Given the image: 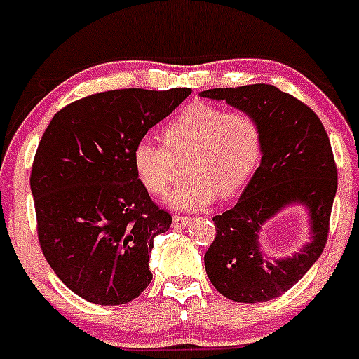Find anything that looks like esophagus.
<instances>
[{
  "label": "esophagus",
  "mask_w": 359,
  "mask_h": 359,
  "mask_svg": "<svg viewBox=\"0 0 359 359\" xmlns=\"http://www.w3.org/2000/svg\"><path fill=\"white\" fill-rule=\"evenodd\" d=\"M191 217H186V215H173V219H172V226L173 227H186V226H189L191 224Z\"/></svg>",
  "instance_id": "obj_1"
}]
</instances>
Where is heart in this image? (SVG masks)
Returning a JSON list of instances; mask_svg holds the SVG:
<instances>
[{"mask_svg":"<svg viewBox=\"0 0 359 359\" xmlns=\"http://www.w3.org/2000/svg\"><path fill=\"white\" fill-rule=\"evenodd\" d=\"M163 143L142 139L135 144L132 163L147 193L165 196L184 163L186 179L173 189L177 208L200 210L217 198L236 194L255 172L262 156V128L247 111L196 102L184 107L163 128Z\"/></svg>","mask_w":359,"mask_h":359,"instance_id":"b5f03b06","label":"heart"}]
</instances>
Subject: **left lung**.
I'll use <instances>...</instances> for the list:
<instances>
[{
  "label": "left lung",
  "instance_id": "1",
  "mask_svg": "<svg viewBox=\"0 0 359 359\" xmlns=\"http://www.w3.org/2000/svg\"><path fill=\"white\" fill-rule=\"evenodd\" d=\"M205 99L247 111L262 128V159L236 205L213 217L215 240L205 269L217 292L236 302H266L288 292L327 245L337 193V165L323 123L311 107L273 85L212 88ZM292 202L308 208L313 241L292 259L271 261L259 227Z\"/></svg>",
  "mask_w": 359,
  "mask_h": 359
}]
</instances>
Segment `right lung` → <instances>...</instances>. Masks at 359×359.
<instances>
[{
    "label": "right lung",
    "instance_id": "right-lung-1",
    "mask_svg": "<svg viewBox=\"0 0 359 359\" xmlns=\"http://www.w3.org/2000/svg\"><path fill=\"white\" fill-rule=\"evenodd\" d=\"M191 88L93 93L57 112L31 170L38 240L64 285L88 302L118 306L153 280L154 238L172 215L151 200L132 153Z\"/></svg>",
    "mask_w": 359,
    "mask_h": 359
}]
</instances>
